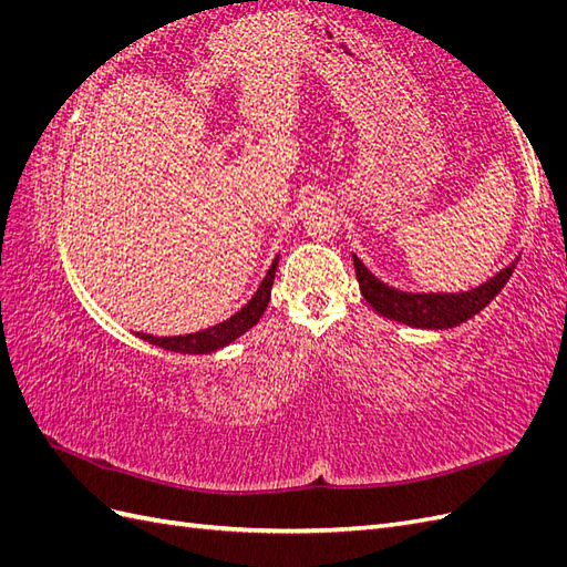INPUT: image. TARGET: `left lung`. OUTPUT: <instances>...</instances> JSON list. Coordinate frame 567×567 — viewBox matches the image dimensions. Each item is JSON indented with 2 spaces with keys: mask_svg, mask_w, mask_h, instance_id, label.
I'll return each instance as SVG.
<instances>
[{
  "mask_svg": "<svg viewBox=\"0 0 567 567\" xmlns=\"http://www.w3.org/2000/svg\"><path fill=\"white\" fill-rule=\"evenodd\" d=\"M352 260L359 290H362L364 300L375 312L392 321L414 326V329L431 331L454 329V326L475 317L480 310H485L496 298V293L506 286L513 269L518 265L516 257L506 269L494 274L489 281L480 284L477 288L466 290V293H404V290H398L383 284L381 279H375L357 255H352Z\"/></svg>",
  "mask_w": 567,
  "mask_h": 567,
  "instance_id": "left-lung-1",
  "label": "left lung"
}]
</instances>
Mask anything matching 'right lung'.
Segmentation results:
<instances>
[{
    "mask_svg": "<svg viewBox=\"0 0 567 567\" xmlns=\"http://www.w3.org/2000/svg\"><path fill=\"white\" fill-rule=\"evenodd\" d=\"M277 265H279V257H274L271 267L267 269V277L262 279L260 288L255 290V296L227 321L215 323L210 329H203L196 333H186V336H169V338L151 336V333H136V336L151 342V346L169 350V352H182V354H208L229 346V342H234L238 336H244L248 329H252V326L265 315L269 296H271L274 274H277Z\"/></svg>",
    "mask_w": 567,
    "mask_h": 567,
    "instance_id": "right-lung-1",
    "label": "right lung"
}]
</instances>
